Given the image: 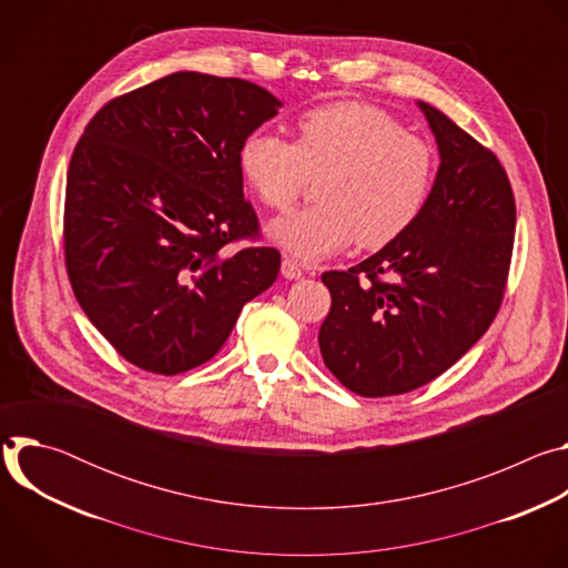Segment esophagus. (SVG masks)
<instances>
[{
  "instance_id": "obj_1",
  "label": "esophagus",
  "mask_w": 568,
  "mask_h": 568,
  "mask_svg": "<svg viewBox=\"0 0 568 568\" xmlns=\"http://www.w3.org/2000/svg\"><path fill=\"white\" fill-rule=\"evenodd\" d=\"M281 274L285 276V278H290V281H294V278H301L303 276V270H301V265L296 263V261H292V258H283V263H281Z\"/></svg>"
}]
</instances>
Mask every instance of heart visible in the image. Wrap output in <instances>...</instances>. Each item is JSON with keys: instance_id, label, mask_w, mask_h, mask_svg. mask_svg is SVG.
Segmentation results:
<instances>
[{"instance_id": "1", "label": "heart", "mask_w": 568, "mask_h": 568, "mask_svg": "<svg viewBox=\"0 0 568 568\" xmlns=\"http://www.w3.org/2000/svg\"><path fill=\"white\" fill-rule=\"evenodd\" d=\"M237 166L256 197L287 211L316 184L318 204L274 220L267 235L298 261H321L357 240L379 250L423 213L434 182V150L384 110L339 101L303 112L294 143L256 130L237 150Z\"/></svg>"}]
</instances>
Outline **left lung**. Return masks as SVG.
<instances>
[{
  "label": "left lung",
  "mask_w": 568,
  "mask_h": 568,
  "mask_svg": "<svg viewBox=\"0 0 568 568\" xmlns=\"http://www.w3.org/2000/svg\"><path fill=\"white\" fill-rule=\"evenodd\" d=\"M440 154L418 220L348 272H326L323 364L353 393H409L456 364L504 301L515 195L495 152L418 101Z\"/></svg>",
  "instance_id": "obj_1"
}]
</instances>
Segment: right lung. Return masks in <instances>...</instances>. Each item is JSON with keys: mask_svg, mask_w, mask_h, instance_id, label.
Segmentation results:
<instances>
[{"mask_svg": "<svg viewBox=\"0 0 568 568\" xmlns=\"http://www.w3.org/2000/svg\"><path fill=\"white\" fill-rule=\"evenodd\" d=\"M281 101L240 78L178 71L103 105L75 143L64 265L99 333L130 364L178 375L209 362L278 276L242 193V139Z\"/></svg>", "mask_w": 568, "mask_h": 568, "instance_id": "right-lung-1", "label": "right lung"}]
</instances>
